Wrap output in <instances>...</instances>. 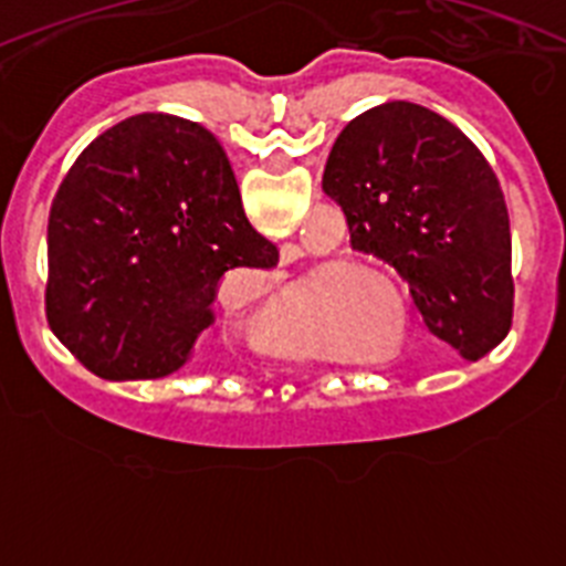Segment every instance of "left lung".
Returning <instances> with one entry per match:
<instances>
[{"label": "left lung", "instance_id": "obj_1", "mask_svg": "<svg viewBox=\"0 0 566 566\" xmlns=\"http://www.w3.org/2000/svg\"><path fill=\"white\" fill-rule=\"evenodd\" d=\"M323 192L352 249L402 277L424 328L476 363L513 323L510 218L496 172L448 118L385 102L345 124Z\"/></svg>", "mask_w": 566, "mask_h": 566}]
</instances>
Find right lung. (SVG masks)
Segmentation results:
<instances>
[{"label":"right lung","mask_w":566,"mask_h":566,"mask_svg":"<svg viewBox=\"0 0 566 566\" xmlns=\"http://www.w3.org/2000/svg\"><path fill=\"white\" fill-rule=\"evenodd\" d=\"M274 263L218 138L178 115H133L78 155L53 198L48 323L96 377L161 379L212 326L223 274Z\"/></svg>","instance_id":"obj_1"}]
</instances>
